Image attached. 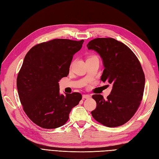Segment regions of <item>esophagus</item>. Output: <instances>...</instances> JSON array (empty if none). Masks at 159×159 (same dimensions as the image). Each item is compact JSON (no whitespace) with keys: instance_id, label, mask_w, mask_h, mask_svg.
<instances>
[{"instance_id":"1","label":"esophagus","mask_w":159,"mask_h":159,"mask_svg":"<svg viewBox=\"0 0 159 159\" xmlns=\"http://www.w3.org/2000/svg\"><path fill=\"white\" fill-rule=\"evenodd\" d=\"M83 99H89L91 98V95H88V94H84L83 95Z\"/></svg>"}]
</instances>
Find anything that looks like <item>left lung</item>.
<instances>
[{"instance_id": "obj_1", "label": "left lung", "mask_w": 159, "mask_h": 159, "mask_svg": "<svg viewBox=\"0 0 159 159\" xmlns=\"http://www.w3.org/2000/svg\"><path fill=\"white\" fill-rule=\"evenodd\" d=\"M87 47L102 57L105 69L101 80L113 85L107 99L93 95L97 107L91 115L108 127L123 125L136 113L143 99L145 78L140 61L128 46L112 38H95Z\"/></svg>"}]
</instances>
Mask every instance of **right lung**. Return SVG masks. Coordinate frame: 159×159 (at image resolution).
Wrapping results in <instances>:
<instances>
[{"label": "right lung", "mask_w": 159, "mask_h": 159, "mask_svg": "<svg viewBox=\"0 0 159 159\" xmlns=\"http://www.w3.org/2000/svg\"><path fill=\"white\" fill-rule=\"evenodd\" d=\"M84 40L54 39L33 46L18 72L16 85L24 111L44 129H56L68 121L71 109L82 95L60 94L58 81L68 76L73 56Z\"/></svg>", "instance_id": "1"}]
</instances>
